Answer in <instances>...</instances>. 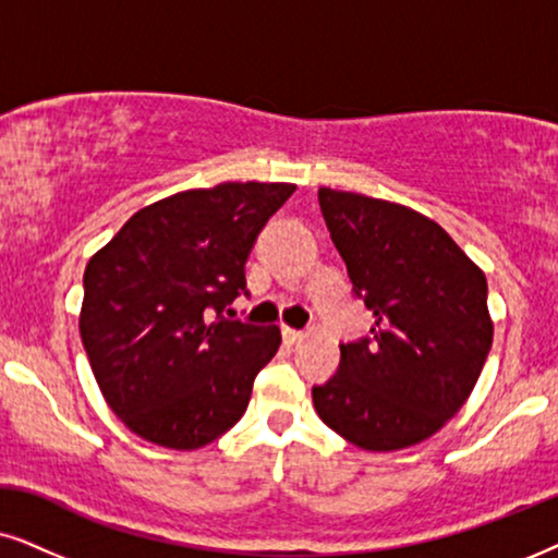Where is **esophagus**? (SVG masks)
I'll list each match as a JSON object with an SVG mask.
<instances>
[{"label": "esophagus", "mask_w": 558, "mask_h": 558, "mask_svg": "<svg viewBox=\"0 0 558 558\" xmlns=\"http://www.w3.org/2000/svg\"><path fill=\"white\" fill-rule=\"evenodd\" d=\"M283 339H286V344H299V341L303 339V331H299V329H283Z\"/></svg>", "instance_id": "esophagus-1"}]
</instances>
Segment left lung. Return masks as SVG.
I'll list each match as a JSON object with an SVG mask.
<instances>
[{
    "label": "left lung",
    "mask_w": 558,
    "mask_h": 558,
    "mask_svg": "<svg viewBox=\"0 0 558 558\" xmlns=\"http://www.w3.org/2000/svg\"><path fill=\"white\" fill-rule=\"evenodd\" d=\"M333 247L375 324L339 344L314 408L341 439L398 451L434 436L466 403L493 347L485 272L434 219L352 191L318 189Z\"/></svg>",
    "instance_id": "obj_1"
}]
</instances>
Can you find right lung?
<instances>
[{"instance_id": "add662e5", "label": "right lung", "mask_w": 558, "mask_h": 558, "mask_svg": "<svg viewBox=\"0 0 558 558\" xmlns=\"http://www.w3.org/2000/svg\"><path fill=\"white\" fill-rule=\"evenodd\" d=\"M293 183H219L132 214L88 259L81 341L99 390L140 439L202 449L247 411L278 326L221 316L247 291L244 263Z\"/></svg>"}]
</instances>
